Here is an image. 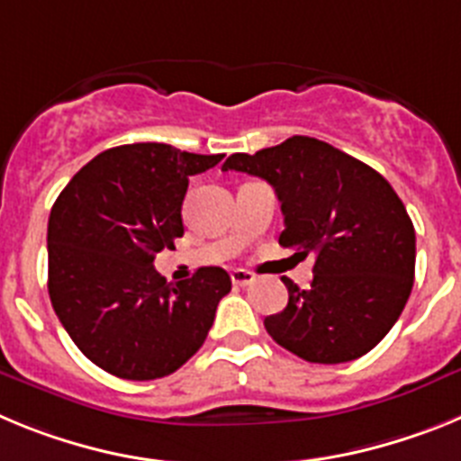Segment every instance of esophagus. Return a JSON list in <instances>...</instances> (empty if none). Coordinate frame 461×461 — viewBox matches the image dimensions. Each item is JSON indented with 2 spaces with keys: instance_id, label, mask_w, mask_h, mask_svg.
<instances>
[{
  "instance_id": "1",
  "label": "esophagus",
  "mask_w": 461,
  "mask_h": 461,
  "mask_svg": "<svg viewBox=\"0 0 461 461\" xmlns=\"http://www.w3.org/2000/svg\"><path fill=\"white\" fill-rule=\"evenodd\" d=\"M230 279H233V284L235 286H249V284H254V272H249V270H233L230 272Z\"/></svg>"
}]
</instances>
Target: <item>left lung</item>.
I'll list each match as a JSON object with an SVG mask.
<instances>
[{"label": "left lung", "instance_id": "1", "mask_svg": "<svg viewBox=\"0 0 461 461\" xmlns=\"http://www.w3.org/2000/svg\"><path fill=\"white\" fill-rule=\"evenodd\" d=\"M221 170L270 182L284 212L279 244L313 254L307 291L284 276L288 304L266 319L267 335L307 362L339 365L388 335L413 288L415 230L390 182L351 154L293 136Z\"/></svg>", "mask_w": 461, "mask_h": 461}]
</instances>
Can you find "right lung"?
Listing matches in <instances>:
<instances>
[{
    "label": "right lung",
    "instance_id": "add662e5",
    "mask_svg": "<svg viewBox=\"0 0 461 461\" xmlns=\"http://www.w3.org/2000/svg\"><path fill=\"white\" fill-rule=\"evenodd\" d=\"M223 154L164 142L101 152L73 175L48 219V293L85 357L113 376L152 381L180 369L205 341L230 291L221 267H201L177 286L154 270L182 238L191 175Z\"/></svg>",
    "mask_w": 461,
    "mask_h": 461
}]
</instances>
